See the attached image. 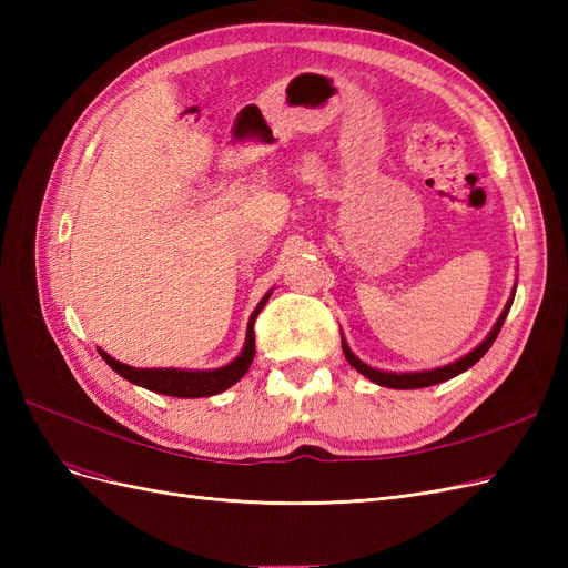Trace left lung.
<instances>
[{
	"label": "left lung",
	"instance_id": "left-lung-1",
	"mask_svg": "<svg viewBox=\"0 0 568 568\" xmlns=\"http://www.w3.org/2000/svg\"><path fill=\"white\" fill-rule=\"evenodd\" d=\"M514 291H517V286H514ZM511 296H514V294H511ZM511 301H514V298H509V301H507V305H505L503 315L497 317L495 326H493V329H490V334L484 338V343H478V346H476L471 353H467V355H464V357L455 359V363L445 365V367L426 369V372H400V374H395V372H382V369H374V367L365 365L363 359H359L357 355H353V351L348 348V343L343 341V336H341L343 355H346L348 363H351V365H353V367H355L359 374L367 376L369 382L379 384V386H386V388H403V390H407V388H424V386L443 384V382L453 379V376H457V374H462V372H467L469 367H474V365L478 363V359L488 353V348L493 346V341L497 338V334H500V329H503L505 317H507L509 307H511Z\"/></svg>",
	"mask_w": 568,
	"mask_h": 568
}]
</instances>
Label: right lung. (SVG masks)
<instances>
[{
  "instance_id": "obj_1",
  "label": "right lung",
  "mask_w": 568,
  "mask_h": 568,
  "mask_svg": "<svg viewBox=\"0 0 568 568\" xmlns=\"http://www.w3.org/2000/svg\"><path fill=\"white\" fill-rule=\"evenodd\" d=\"M270 294L263 296V301L257 303V307L253 311L248 326H246V343H244V351L239 353L230 365L225 367H217V369H140V367H130L118 363L115 357H111L109 353H104L99 348V355L106 359V365L111 369H115L123 379L149 388L153 393H161V395H173V398H205V395H215L227 390L232 384H236L242 376L248 372L253 357H255V332H253V324L257 313L263 311V305L267 303Z\"/></svg>"
}]
</instances>
